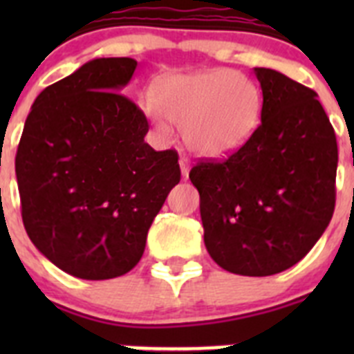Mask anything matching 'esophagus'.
Here are the masks:
<instances>
[{
    "instance_id": "34e87169",
    "label": "esophagus",
    "mask_w": 354,
    "mask_h": 354,
    "mask_svg": "<svg viewBox=\"0 0 354 354\" xmlns=\"http://www.w3.org/2000/svg\"><path fill=\"white\" fill-rule=\"evenodd\" d=\"M180 165V174H183V179H187V175H189V168H192V161L186 156H180L179 159Z\"/></svg>"
}]
</instances>
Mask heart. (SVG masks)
Wrapping results in <instances>:
<instances>
[{"instance_id":"obj_1","label":"heart","mask_w":354,"mask_h":354,"mask_svg":"<svg viewBox=\"0 0 354 354\" xmlns=\"http://www.w3.org/2000/svg\"><path fill=\"white\" fill-rule=\"evenodd\" d=\"M156 104L145 111L159 129H167V116L183 127L187 145L211 158L245 145L262 118L259 88L230 68L162 77L156 84Z\"/></svg>"}]
</instances>
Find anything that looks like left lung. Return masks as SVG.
I'll use <instances>...</instances> for the list:
<instances>
[{
  "instance_id": "left-lung-1",
  "label": "left lung",
  "mask_w": 354,
  "mask_h": 354,
  "mask_svg": "<svg viewBox=\"0 0 354 354\" xmlns=\"http://www.w3.org/2000/svg\"><path fill=\"white\" fill-rule=\"evenodd\" d=\"M253 71L261 126L227 159H200L189 179L212 261L243 277H270L301 261L326 230L339 149L314 90L273 68Z\"/></svg>"
}]
</instances>
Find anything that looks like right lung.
Masks as SVG:
<instances>
[{
  "mask_svg": "<svg viewBox=\"0 0 354 354\" xmlns=\"http://www.w3.org/2000/svg\"><path fill=\"white\" fill-rule=\"evenodd\" d=\"M136 65L95 58L44 88L15 154L31 243L83 280L120 277L138 264L150 225L180 180L177 152L145 143L147 117L120 93Z\"/></svg>",
  "mask_w": 354,
  "mask_h": 354,
  "instance_id": "add662e5",
  "label": "right lung"
}]
</instances>
